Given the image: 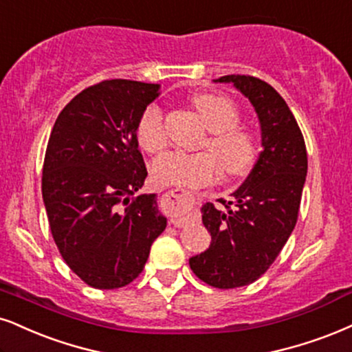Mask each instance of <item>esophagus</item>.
<instances>
[{"label":"esophagus","instance_id":"1","mask_svg":"<svg viewBox=\"0 0 352 352\" xmlns=\"http://www.w3.org/2000/svg\"><path fill=\"white\" fill-rule=\"evenodd\" d=\"M163 197L166 199V201H181V199H188V201H190V202L197 201V196H194V194H189V192H184L183 189H177V188L166 190V192L163 194ZM169 223L175 225V227H177V228H181L188 223V219L183 215H173L171 220H169Z\"/></svg>","mask_w":352,"mask_h":352}]
</instances>
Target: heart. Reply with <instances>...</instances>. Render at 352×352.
<instances>
[{"instance_id": "obj_1", "label": "heart", "mask_w": 352, "mask_h": 352, "mask_svg": "<svg viewBox=\"0 0 352 352\" xmlns=\"http://www.w3.org/2000/svg\"><path fill=\"white\" fill-rule=\"evenodd\" d=\"M199 116L209 127V135L202 140V151L186 153L169 150L151 163V179L158 186L196 188L210 183L220 175H245L256 160L253 133L240 125V111L236 104L222 94L201 93L192 96ZM137 140L143 150L155 153L166 143L164 112L158 104H150L137 122Z\"/></svg>"}]
</instances>
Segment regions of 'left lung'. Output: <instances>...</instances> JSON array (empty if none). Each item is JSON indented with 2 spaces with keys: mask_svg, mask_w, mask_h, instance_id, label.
I'll list each match as a JSON object with an SVG mask.
<instances>
[{
  "mask_svg": "<svg viewBox=\"0 0 352 352\" xmlns=\"http://www.w3.org/2000/svg\"><path fill=\"white\" fill-rule=\"evenodd\" d=\"M250 99L261 124L263 151L246 181L215 207H202L210 232L209 250L192 256L189 266L217 289H235L258 280L276 261L297 223L307 176V148L296 117L277 91L250 75H227Z\"/></svg>",
  "mask_w": 352,
  "mask_h": 352,
  "instance_id": "left-lung-1",
  "label": "left lung"
}]
</instances>
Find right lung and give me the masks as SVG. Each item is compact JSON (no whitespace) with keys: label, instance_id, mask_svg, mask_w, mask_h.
Returning a JSON list of instances; mask_svg holds the SVG:
<instances>
[{"label":"right lung","instance_id":"add662e5","mask_svg":"<svg viewBox=\"0 0 352 352\" xmlns=\"http://www.w3.org/2000/svg\"><path fill=\"white\" fill-rule=\"evenodd\" d=\"M158 85L106 80L76 94L56 117L42 169L52 236L75 274L94 289L137 279L166 228L146 177L137 122Z\"/></svg>","mask_w":352,"mask_h":352}]
</instances>
